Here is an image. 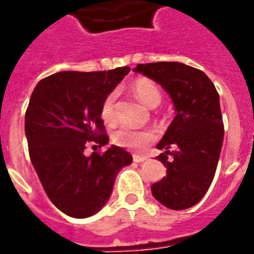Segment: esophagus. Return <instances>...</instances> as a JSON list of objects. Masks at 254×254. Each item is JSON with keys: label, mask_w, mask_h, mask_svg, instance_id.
Returning <instances> with one entry per match:
<instances>
[{"label": "esophagus", "mask_w": 254, "mask_h": 254, "mask_svg": "<svg viewBox=\"0 0 254 254\" xmlns=\"http://www.w3.org/2000/svg\"><path fill=\"white\" fill-rule=\"evenodd\" d=\"M144 160H147L146 156H142V155H133L134 163H143Z\"/></svg>", "instance_id": "esophagus-1"}]
</instances>
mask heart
I'll return each instance as SVG.
<instances>
[{"mask_svg": "<svg viewBox=\"0 0 254 254\" xmlns=\"http://www.w3.org/2000/svg\"><path fill=\"white\" fill-rule=\"evenodd\" d=\"M131 89H133V93L137 95L138 99L148 107H156L157 104L161 102V93H160L159 87L151 80L140 78V80L134 82ZM116 91H112L106 97V99L102 103L101 116L104 123L114 124L116 121ZM152 139L153 135L150 131L134 130V129H130L127 127H120L112 135V140L117 146L127 147V148H131V150H142Z\"/></svg>", "mask_w": 254, "mask_h": 254, "instance_id": "1", "label": "heart"}]
</instances>
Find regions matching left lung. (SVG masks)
<instances>
[{"mask_svg": "<svg viewBox=\"0 0 254 254\" xmlns=\"http://www.w3.org/2000/svg\"><path fill=\"white\" fill-rule=\"evenodd\" d=\"M134 72L161 85L176 108L157 144L165 150L157 159L167 167V177L152 185L153 197L169 209L191 208L209 189L222 148L225 129L216 86L203 71L178 62L138 64Z\"/></svg>", "mask_w": 254, "mask_h": 254, "instance_id": "left-lung-1", "label": "left lung"}]
</instances>
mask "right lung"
Returning a JSON list of instances; mask_svg holds the SVG:
<instances>
[{"label":"right lung","instance_id":"obj_1","mask_svg":"<svg viewBox=\"0 0 254 254\" xmlns=\"http://www.w3.org/2000/svg\"><path fill=\"white\" fill-rule=\"evenodd\" d=\"M130 72L63 71L42 78L25 112L29 157L45 192L59 210L86 218L108 201L117 173L133 157L117 146L85 156L86 144L108 143L102 103Z\"/></svg>","mask_w":254,"mask_h":254}]
</instances>
